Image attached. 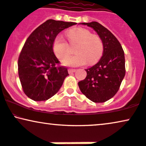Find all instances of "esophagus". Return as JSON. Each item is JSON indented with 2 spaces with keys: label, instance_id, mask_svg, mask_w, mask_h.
Listing matches in <instances>:
<instances>
[{
  "label": "esophagus",
  "instance_id": "esophagus-1",
  "mask_svg": "<svg viewBox=\"0 0 146 146\" xmlns=\"http://www.w3.org/2000/svg\"><path fill=\"white\" fill-rule=\"evenodd\" d=\"M68 71L69 74H71V73L74 72H76V70L75 69H68Z\"/></svg>",
  "mask_w": 146,
  "mask_h": 146
}]
</instances>
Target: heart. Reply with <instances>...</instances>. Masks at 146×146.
<instances>
[{"instance_id":"heart-1","label":"heart","mask_w":146,"mask_h":146,"mask_svg":"<svg viewBox=\"0 0 146 146\" xmlns=\"http://www.w3.org/2000/svg\"><path fill=\"white\" fill-rule=\"evenodd\" d=\"M67 36L70 43H78L76 48L74 56L67 57L70 53L68 43L61 36H57L53 43V50L60 60L65 58L62 64L66 66H83L88 62L94 64L103 56L104 46L101 37L93 35L89 30L82 27L72 28L67 32Z\"/></svg>"}]
</instances>
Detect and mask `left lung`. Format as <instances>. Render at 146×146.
<instances>
[{
  "mask_svg": "<svg viewBox=\"0 0 146 146\" xmlns=\"http://www.w3.org/2000/svg\"><path fill=\"white\" fill-rule=\"evenodd\" d=\"M92 27L103 43V56L97 64L86 69L84 80L78 82L80 91L94 103H104L115 95L125 75V55L114 35L98 22L82 23Z\"/></svg>",
  "mask_w": 146,
  "mask_h": 146,
  "instance_id": "left-lung-1",
  "label": "left lung"
}]
</instances>
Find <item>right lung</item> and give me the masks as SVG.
Returning a JSON list of instances; mask_svg holds the SVG:
<instances>
[{
	"instance_id": "right-lung-1",
	"label": "right lung",
	"mask_w": 146,
	"mask_h": 146,
	"mask_svg": "<svg viewBox=\"0 0 146 146\" xmlns=\"http://www.w3.org/2000/svg\"><path fill=\"white\" fill-rule=\"evenodd\" d=\"M77 24L49 19L32 32L18 60V73L25 94L35 101H43L56 94L68 76L53 51V43L62 30Z\"/></svg>"
}]
</instances>
